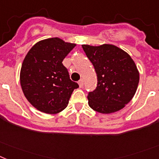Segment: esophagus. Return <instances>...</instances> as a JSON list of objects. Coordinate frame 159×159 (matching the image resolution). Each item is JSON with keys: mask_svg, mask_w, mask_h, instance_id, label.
<instances>
[{"mask_svg": "<svg viewBox=\"0 0 159 159\" xmlns=\"http://www.w3.org/2000/svg\"><path fill=\"white\" fill-rule=\"evenodd\" d=\"M78 84H79L80 87H82V86H83V85H84V80L83 79L79 80V82H78Z\"/></svg>", "mask_w": 159, "mask_h": 159, "instance_id": "1", "label": "esophagus"}]
</instances>
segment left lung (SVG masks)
Listing matches in <instances>:
<instances>
[{
    "label": "left lung",
    "instance_id": "obj_1",
    "mask_svg": "<svg viewBox=\"0 0 159 159\" xmlns=\"http://www.w3.org/2000/svg\"><path fill=\"white\" fill-rule=\"evenodd\" d=\"M82 48L98 78L95 89L88 93L89 106L105 114L122 109L131 101L139 83V72L133 60L115 45H82Z\"/></svg>",
    "mask_w": 159,
    "mask_h": 159
}]
</instances>
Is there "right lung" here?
Listing matches in <instances>:
<instances>
[{"label":"right lung","mask_w":159,"mask_h":159,"mask_svg":"<svg viewBox=\"0 0 159 159\" xmlns=\"http://www.w3.org/2000/svg\"><path fill=\"white\" fill-rule=\"evenodd\" d=\"M76 46L59 38L39 41L28 52L22 65L20 82L24 95L39 111L58 113L67 107L78 84L62 64Z\"/></svg>","instance_id":"obj_1"}]
</instances>
